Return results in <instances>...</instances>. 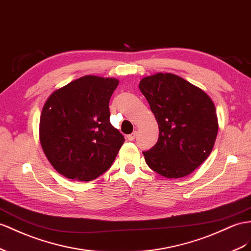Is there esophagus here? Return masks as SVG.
I'll return each mask as SVG.
<instances>
[{
    "label": "esophagus",
    "instance_id": "esophagus-1",
    "mask_svg": "<svg viewBox=\"0 0 251 251\" xmlns=\"http://www.w3.org/2000/svg\"><path fill=\"white\" fill-rule=\"evenodd\" d=\"M136 136H137V131H133L132 133L128 134V136H127V140H128V141H133L134 138H136Z\"/></svg>",
    "mask_w": 251,
    "mask_h": 251
}]
</instances>
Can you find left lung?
I'll list each match as a JSON object with an SVG mask.
<instances>
[{
  "label": "left lung",
  "mask_w": 251,
  "mask_h": 251,
  "mask_svg": "<svg viewBox=\"0 0 251 251\" xmlns=\"http://www.w3.org/2000/svg\"><path fill=\"white\" fill-rule=\"evenodd\" d=\"M139 88L159 126L158 142L143 151L147 165L166 178L191 174L214 146L218 123L213 101L201 89L171 73L144 77Z\"/></svg>",
  "instance_id": "left-lung-1"
}]
</instances>
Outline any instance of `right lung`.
<instances>
[{
  "label": "right lung",
  "instance_id": "obj_1",
  "mask_svg": "<svg viewBox=\"0 0 251 251\" xmlns=\"http://www.w3.org/2000/svg\"><path fill=\"white\" fill-rule=\"evenodd\" d=\"M119 80L83 76L56 90L43 106L40 143L49 161L72 180L91 181L113 163L124 137L110 123Z\"/></svg>",
  "mask_w": 251,
  "mask_h": 251
}]
</instances>
